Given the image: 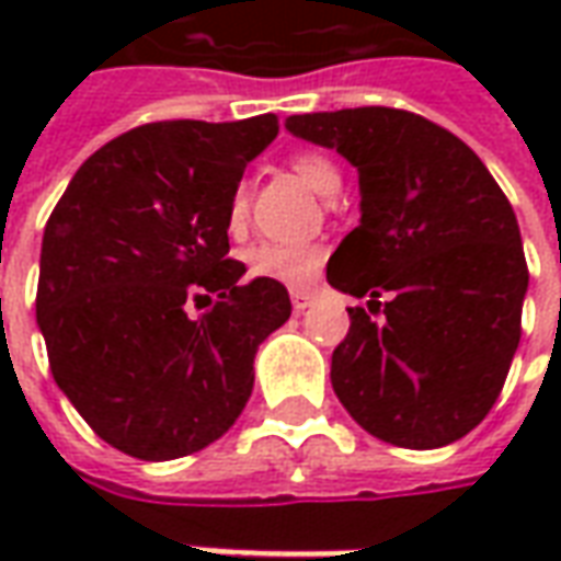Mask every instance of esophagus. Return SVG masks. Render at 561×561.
Instances as JSON below:
<instances>
[{
	"label": "esophagus",
	"instance_id": "obj_1",
	"mask_svg": "<svg viewBox=\"0 0 561 561\" xmlns=\"http://www.w3.org/2000/svg\"><path fill=\"white\" fill-rule=\"evenodd\" d=\"M291 304H294V312H304L306 306L312 304V291H309V288H294Z\"/></svg>",
	"mask_w": 561,
	"mask_h": 561
}]
</instances>
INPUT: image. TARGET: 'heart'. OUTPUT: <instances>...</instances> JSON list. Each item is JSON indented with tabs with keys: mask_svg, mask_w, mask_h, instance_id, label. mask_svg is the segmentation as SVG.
Returning a JSON list of instances; mask_svg holds the SVG:
<instances>
[{
	"mask_svg": "<svg viewBox=\"0 0 561 561\" xmlns=\"http://www.w3.org/2000/svg\"><path fill=\"white\" fill-rule=\"evenodd\" d=\"M294 173L304 180L306 185H312L318 195H336L342 185V171L336 168V161L316 152V149H304L291 159ZM228 231L240 233L249 221V188L240 185L233 188L231 201H228ZM324 264V249L318 243H276V240H264V243L252 245L245 252V267L249 276L255 279L282 282L291 288H304L316 279L318 270Z\"/></svg>",
	"mask_w": 561,
	"mask_h": 561,
	"instance_id": "obj_1",
	"label": "heart"
}]
</instances>
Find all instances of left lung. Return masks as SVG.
I'll return each mask as SVG.
<instances>
[{"label": "left lung", "mask_w": 561, "mask_h": 561, "mask_svg": "<svg viewBox=\"0 0 561 561\" xmlns=\"http://www.w3.org/2000/svg\"><path fill=\"white\" fill-rule=\"evenodd\" d=\"M360 173V225L328 261L354 297L330 381L366 433L412 450L457 442L502 393L529 267L493 173L457 135L400 107L288 116ZM390 293L381 310L377 297Z\"/></svg>", "instance_id": "1"}]
</instances>
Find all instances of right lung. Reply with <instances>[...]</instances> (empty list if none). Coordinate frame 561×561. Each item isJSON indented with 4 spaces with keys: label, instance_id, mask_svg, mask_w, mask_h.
I'll return each instance as SVG.
<instances>
[{
    "label": "right lung",
    "instance_id": "right-lung-1",
    "mask_svg": "<svg viewBox=\"0 0 561 561\" xmlns=\"http://www.w3.org/2000/svg\"><path fill=\"white\" fill-rule=\"evenodd\" d=\"M276 135V114L131 128L80 164L47 219L35 316L50 373L128 457L176 459L228 433L257 345L291 316L282 282L240 285L225 221Z\"/></svg>",
    "mask_w": 561,
    "mask_h": 561
}]
</instances>
